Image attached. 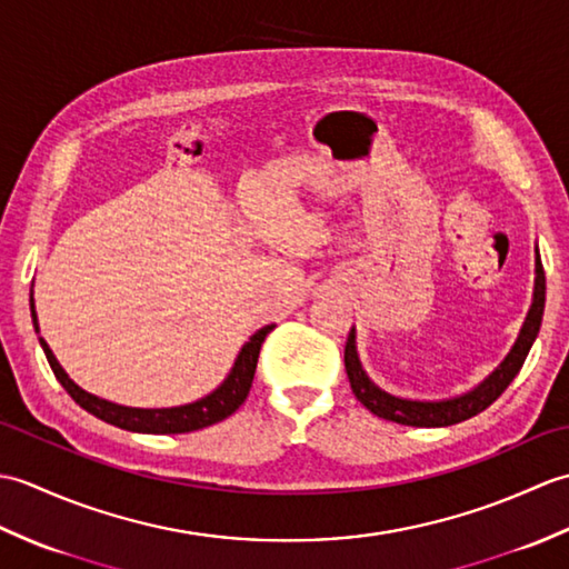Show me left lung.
Masks as SVG:
<instances>
[{
	"label": "left lung",
	"instance_id": "left-lung-1",
	"mask_svg": "<svg viewBox=\"0 0 569 569\" xmlns=\"http://www.w3.org/2000/svg\"><path fill=\"white\" fill-rule=\"evenodd\" d=\"M542 310H546V271H542L540 257L536 259V293H533V306L528 310V318L523 322V330L518 335L513 349L501 361V367L491 373V377L479 383L475 391L465 396L450 398V401H406V398H396L391 393L381 391L379 386H373L369 377L359 365L357 347H355V330L349 332L347 345H345V369L349 383H352V391L357 401L369 408L373 416L383 420L401 422V426H413V428H445L455 426V422H462L471 416L487 410L497 398L509 389V383L516 379V373L521 371L523 361L533 347L540 322H542Z\"/></svg>",
	"mask_w": 569,
	"mask_h": 569
}]
</instances>
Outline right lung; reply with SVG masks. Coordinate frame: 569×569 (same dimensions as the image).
<instances>
[{
	"label": "right lung",
	"instance_id": "obj_1",
	"mask_svg": "<svg viewBox=\"0 0 569 569\" xmlns=\"http://www.w3.org/2000/svg\"><path fill=\"white\" fill-rule=\"evenodd\" d=\"M31 318H33L36 332H39V322H36V310H33V298H31ZM271 330H273V325H266V328H261L244 347H241L234 367H232V371H229V377L224 379L220 389H214L210 396L200 398V401H196V403L178 406V408H127V406L102 401V398L82 391L80 386L72 383L68 379V373L60 369L51 349H48V345L43 342V337H39V342L43 347L48 365H51L60 386H63L72 401L88 410V413H92L94 418H100L104 422H110V426L131 430V432L173 435V432H192V430L214 426V422H220L227 416H232L234 410L247 401L251 381H253V371H257L261 345L266 340V335H269Z\"/></svg>",
	"mask_w": 569,
	"mask_h": 569
}]
</instances>
